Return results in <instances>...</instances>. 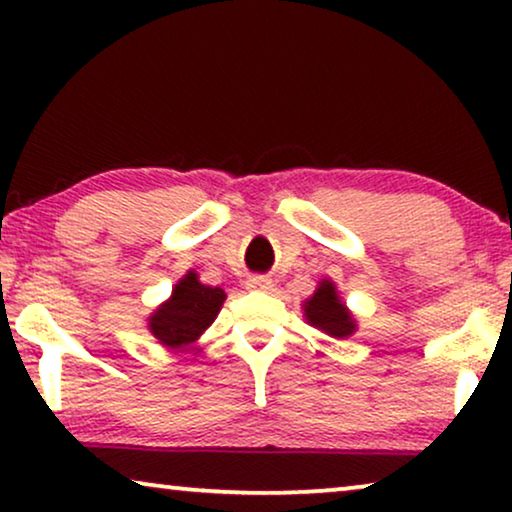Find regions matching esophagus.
Returning <instances> with one entry per match:
<instances>
[{
	"mask_svg": "<svg viewBox=\"0 0 512 512\" xmlns=\"http://www.w3.org/2000/svg\"><path fill=\"white\" fill-rule=\"evenodd\" d=\"M247 286H249V289H254V291H270L272 289V279L265 277V275H254V277L247 279Z\"/></svg>",
	"mask_w": 512,
	"mask_h": 512,
	"instance_id": "obj_1",
	"label": "esophagus"
}]
</instances>
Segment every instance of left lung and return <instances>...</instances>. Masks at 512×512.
Returning <instances> with one entry per match:
<instances>
[{
    "mask_svg": "<svg viewBox=\"0 0 512 512\" xmlns=\"http://www.w3.org/2000/svg\"><path fill=\"white\" fill-rule=\"evenodd\" d=\"M303 317L310 326L319 328L331 338H349L356 333V317L349 312L345 300L340 298L333 279H321L317 291L303 300Z\"/></svg>",
    "mask_w": 512,
    "mask_h": 512,
    "instance_id": "1",
    "label": "left lung"
}]
</instances>
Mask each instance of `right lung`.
Returning a JSON list of instances; mask_svg holds the SVG:
<instances>
[{"label": "right lung", "mask_w": 512, "mask_h": 512, "mask_svg": "<svg viewBox=\"0 0 512 512\" xmlns=\"http://www.w3.org/2000/svg\"><path fill=\"white\" fill-rule=\"evenodd\" d=\"M226 291L200 282L198 272L188 270L174 284L172 296L146 319V328L167 349H186L214 324Z\"/></svg>", "instance_id": "add662e5"}]
</instances>
